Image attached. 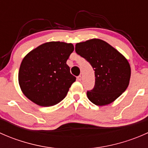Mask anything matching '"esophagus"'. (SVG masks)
Returning a JSON list of instances; mask_svg holds the SVG:
<instances>
[{
  "instance_id": "obj_1",
  "label": "esophagus",
  "mask_w": 148,
  "mask_h": 148,
  "mask_svg": "<svg viewBox=\"0 0 148 148\" xmlns=\"http://www.w3.org/2000/svg\"><path fill=\"white\" fill-rule=\"evenodd\" d=\"M82 76H79V77H77V80L78 81H82Z\"/></svg>"
}]
</instances>
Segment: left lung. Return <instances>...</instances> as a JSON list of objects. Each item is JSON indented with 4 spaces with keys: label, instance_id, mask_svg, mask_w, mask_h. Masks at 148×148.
Masks as SVG:
<instances>
[{
    "label": "left lung",
    "instance_id": "8db88e82",
    "mask_svg": "<svg viewBox=\"0 0 148 148\" xmlns=\"http://www.w3.org/2000/svg\"><path fill=\"white\" fill-rule=\"evenodd\" d=\"M75 51L95 70V87L86 93L93 104H111L126 90L130 79V65L117 49L103 40L92 38L77 43Z\"/></svg>",
    "mask_w": 148,
    "mask_h": 148
}]
</instances>
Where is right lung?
<instances>
[{
	"label": "right lung",
	"mask_w": 148,
	"mask_h": 148,
	"mask_svg": "<svg viewBox=\"0 0 148 148\" xmlns=\"http://www.w3.org/2000/svg\"><path fill=\"white\" fill-rule=\"evenodd\" d=\"M73 51L72 44L50 41L27 53L18 71L19 86L23 95L42 107L63 100L76 81L66 64Z\"/></svg>",
	"instance_id": "add662e5"
}]
</instances>
